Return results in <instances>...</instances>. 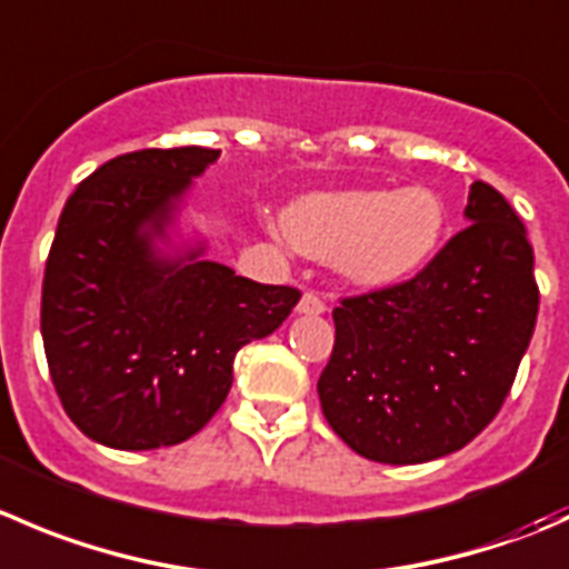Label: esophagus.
<instances>
[{
	"label": "esophagus",
	"instance_id": "34e87169",
	"mask_svg": "<svg viewBox=\"0 0 569 569\" xmlns=\"http://www.w3.org/2000/svg\"><path fill=\"white\" fill-rule=\"evenodd\" d=\"M325 300L317 295V291H306V295L300 297V302H297V311L300 313H325Z\"/></svg>",
	"mask_w": 569,
	"mask_h": 569
}]
</instances>
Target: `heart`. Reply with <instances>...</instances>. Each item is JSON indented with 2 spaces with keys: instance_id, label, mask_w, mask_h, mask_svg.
<instances>
[{
  "instance_id": "obj_1",
  "label": "heart",
  "mask_w": 569,
  "mask_h": 569,
  "mask_svg": "<svg viewBox=\"0 0 569 569\" xmlns=\"http://www.w3.org/2000/svg\"><path fill=\"white\" fill-rule=\"evenodd\" d=\"M448 224L428 186L311 194L286 213V233L306 256L336 261L356 283L386 286L431 261Z\"/></svg>"
}]
</instances>
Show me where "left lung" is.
Returning <instances> with one entry per match:
<instances>
[{"label": "left lung", "mask_w": 569, "mask_h": 569, "mask_svg": "<svg viewBox=\"0 0 569 569\" xmlns=\"http://www.w3.org/2000/svg\"><path fill=\"white\" fill-rule=\"evenodd\" d=\"M465 217L472 224L413 278L333 308L317 391L330 428L363 459L422 465L456 453L509 397L539 311L533 247L483 180Z\"/></svg>", "instance_id": "1"}]
</instances>
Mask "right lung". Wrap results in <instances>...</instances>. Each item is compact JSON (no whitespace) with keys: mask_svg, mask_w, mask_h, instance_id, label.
Segmentation results:
<instances>
[{"mask_svg":"<svg viewBox=\"0 0 569 569\" xmlns=\"http://www.w3.org/2000/svg\"><path fill=\"white\" fill-rule=\"evenodd\" d=\"M217 158L206 147L127 152L66 200L41 336L54 391L93 442L156 450L194 437L228 397L236 352L278 330L300 300L295 286L200 261L202 250L180 261L152 252L172 200Z\"/></svg>","mask_w":569,"mask_h":569,"instance_id":"right-lung-1","label":"right lung"}]
</instances>
